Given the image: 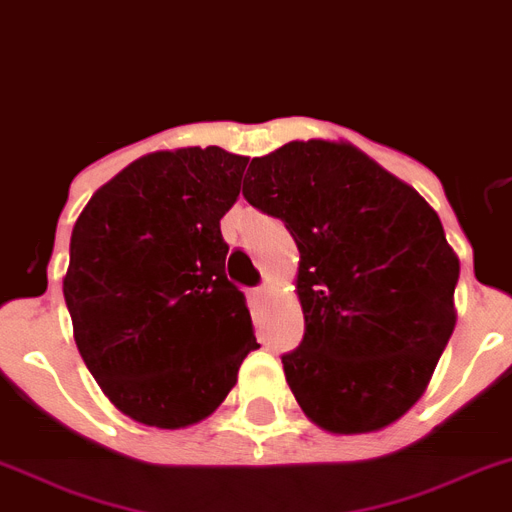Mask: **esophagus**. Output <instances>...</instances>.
<instances>
[{"mask_svg": "<svg viewBox=\"0 0 512 512\" xmlns=\"http://www.w3.org/2000/svg\"><path fill=\"white\" fill-rule=\"evenodd\" d=\"M272 298V290H269V287H256V290H253V300H256V303H266V300Z\"/></svg>", "mask_w": 512, "mask_h": 512, "instance_id": "1", "label": "esophagus"}]
</instances>
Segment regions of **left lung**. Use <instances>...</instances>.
<instances>
[{"label":"left lung","instance_id":"obj_1","mask_svg":"<svg viewBox=\"0 0 512 512\" xmlns=\"http://www.w3.org/2000/svg\"><path fill=\"white\" fill-rule=\"evenodd\" d=\"M243 196L298 243L305 334L282 365L305 417L334 435L393 425L456 329L458 256L438 212L342 139L253 157Z\"/></svg>","mask_w":512,"mask_h":512}]
</instances>
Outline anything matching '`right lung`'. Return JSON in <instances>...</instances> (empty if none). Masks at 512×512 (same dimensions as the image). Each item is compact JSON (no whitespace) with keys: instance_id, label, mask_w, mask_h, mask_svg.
<instances>
[{"instance_id":"1","label":"right lung","mask_w":512,"mask_h":512,"mask_svg":"<svg viewBox=\"0 0 512 512\" xmlns=\"http://www.w3.org/2000/svg\"><path fill=\"white\" fill-rule=\"evenodd\" d=\"M246 163L222 147L150 152L103 183L74 222L64 274L74 342L111 404L139 425L207 419L259 347L220 233Z\"/></svg>"}]
</instances>
